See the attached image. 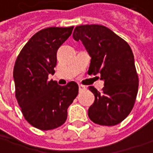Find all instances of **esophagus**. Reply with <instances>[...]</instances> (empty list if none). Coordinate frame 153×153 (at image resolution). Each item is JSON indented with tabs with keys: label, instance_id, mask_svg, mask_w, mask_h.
<instances>
[{
	"label": "esophagus",
	"instance_id": "1",
	"mask_svg": "<svg viewBox=\"0 0 153 153\" xmlns=\"http://www.w3.org/2000/svg\"><path fill=\"white\" fill-rule=\"evenodd\" d=\"M85 89H86L85 86H84V85H79V90H80V91H83V90H85Z\"/></svg>",
	"mask_w": 153,
	"mask_h": 153
}]
</instances>
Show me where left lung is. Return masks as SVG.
<instances>
[{
	"instance_id": "obj_1",
	"label": "left lung",
	"mask_w": 153,
	"mask_h": 153,
	"mask_svg": "<svg viewBox=\"0 0 153 153\" xmlns=\"http://www.w3.org/2000/svg\"><path fill=\"white\" fill-rule=\"evenodd\" d=\"M72 36L82 42L91 58L88 73L100 74L104 81L101 93L89 86L94 95L89 117L101 126L117 125L130 114L138 93L139 78L131 48L112 30L98 24L76 26Z\"/></svg>"
}]
</instances>
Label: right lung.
<instances>
[{"instance_id":"obj_1","label":"right lung","mask_w":153,"mask_h":153,"mask_svg":"<svg viewBox=\"0 0 153 153\" xmlns=\"http://www.w3.org/2000/svg\"><path fill=\"white\" fill-rule=\"evenodd\" d=\"M73 27H47L33 35L23 46L14 64L15 96L23 117L41 130L55 129L68 117V108L78 94L74 81L59 85L48 80L54 74L57 51Z\"/></svg>"}]
</instances>
